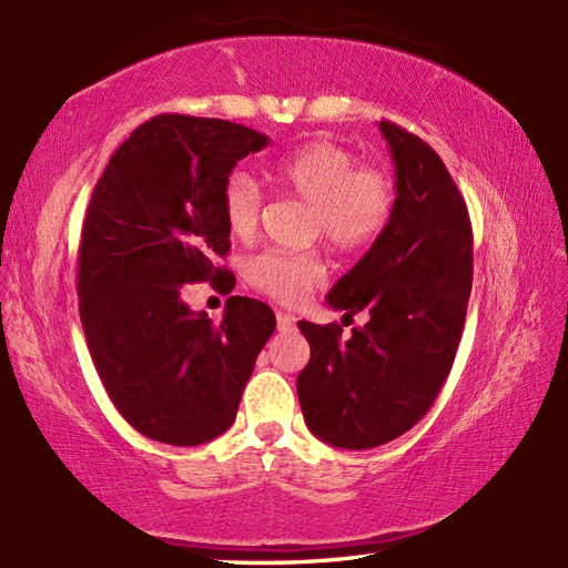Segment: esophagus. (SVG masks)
Instances as JSON below:
<instances>
[{"mask_svg": "<svg viewBox=\"0 0 568 568\" xmlns=\"http://www.w3.org/2000/svg\"><path fill=\"white\" fill-rule=\"evenodd\" d=\"M275 320H277V332H293L295 329V317L291 315V312H277Z\"/></svg>", "mask_w": 568, "mask_h": 568, "instance_id": "obj_1", "label": "esophagus"}]
</instances>
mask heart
<instances>
[{
  "mask_svg": "<svg viewBox=\"0 0 568 568\" xmlns=\"http://www.w3.org/2000/svg\"><path fill=\"white\" fill-rule=\"evenodd\" d=\"M271 183L310 204V232L334 248L356 251L373 244L393 220L395 185L376 165H356V155L332 141H310L268 168ZM261 187L244 171L222 185V214L229 234L251 239L261 220ZM324 277L315 251H263L246 263V281L281 303H300Z\"/></svg>",
  "mask_w": 568,
  "mask_h": 568,
  "instance_id": "1",
  "label": "heart"
}]
</instances>
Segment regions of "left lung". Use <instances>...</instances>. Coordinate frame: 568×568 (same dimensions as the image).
<instances>
[{"label": "left lung", "mask_w": 568, "mask_h": 568, "mask_svg": "<svg viewBox=\"0 0 568 568\" xmlns=\"http://www.w3.org/2000/svg\"><path fill=\"white\" fill-rule=\"evenodd\" d=\"M395 161V210L327 303L368 322L344 339L339 324L297 322L310 364L297 397L310 432L339 449H373L427 415L462 342L474 283V232L454 178L429 143L378 124Z\"/></svg>", "instance_id": "obj_1"}]
</instances>
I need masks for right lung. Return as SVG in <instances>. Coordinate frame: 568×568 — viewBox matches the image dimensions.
I'll return each instance as SVG.
<instances>
[{
	"mask_svg": "<svg viewBox=\"0 0 568 568\" xmlns=\"http://www.w3.org/2000/svg\"><path fill=\"white\" fill-rule=\"evenodd\" d=\"M268 136L224 119L159 114L131 131L82 222L78 297L106 395L143 437L197 446L234 425L244 385L275 329L273 310L232 295L224 317L183 303V285L234 275L222 185Z\"/></svg>",
	"mask_w": 568,
	"mask_h": 568,
	"instance_id": "1",
	"label": "right lung"
}]
</instances>
